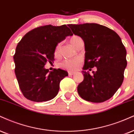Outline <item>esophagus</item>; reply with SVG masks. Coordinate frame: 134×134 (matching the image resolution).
<instances>
[{
  "label": "esophagus",
  "instance_id": "obj_1",
  "mask_svg": "<svg viewBox=\"0 0 134 134\" xmlns=\"http://www.w3.org/2000/svg\"><path fill=\"white\" fill-rule=\"evenodd\" d=\"M68 74L69 75H73L75 74V72H72V71H68Z\"/></svg>",
  "mask_w": 134,
  "mask_h": 134
}]
</instances>
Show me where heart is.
<instances>
[{
    "instance_id": "heart-1",
    "label": "heart",
    "mask_w": 134,
    "mask_h": 134,
    "mask_svg": "<svg viewBox=\"0 0 134 134\" xmlns=\"http://www.w3.org/2000/svg\"><path fill=\"white\" fill-rule=\"evenodd\" d=\"M79 38H80L79 37L76 36V35H74V36H72L70 38V42L71 43V44L74 47L76 46V43ZM60 48L61 43H57V45L55 46L54 49V55L55 57H58L59 55V54H60ZM81 62V59L79 57H76L72 59H66V60H64L62 62L60 63V66L61 67H62V68L67 69V70H75L78 69V67L80 66Z\"/></svg>"
}]
</instances>
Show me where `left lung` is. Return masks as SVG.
Returning a JSON list of instances; mask_svg holds the SVG:
<instances>
[{
  "label": "left lung",
  "instance_id": "left-lung-1",
  "mask_svg": "<svg viewBox=\"0 0 134 134\" xmlns=\"http://www.w3.org/2000/svg\"><path fill=\"white\" fill-rule=\"evenodd\" d=\"M74 34L85 43L83 69L92 70V75L82 71L83 80L77 87L79 96L88 102L107 100L121 86L127 66L126 49L121 38L113 30L94 23L69 24Z\"/></svg>",
  "mask_w": 134,
  "mask_h": 134
}]
</instances>
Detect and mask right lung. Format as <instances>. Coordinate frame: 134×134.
<instances>
[{"label": "right lung", "mask_w": 134, "mask_h": 134, "mask_svg": "<svg viewBox=\"0 0 134 134\" xmlns=\"http://www.w3.org/2000/svg\"><path fill=\"white\" fill-rule=\"evenodd\" d=\"M72 35L66 25H47L27 32L18 43L14 55L15 74L26 99L41 102L57 96L61 80L68 74L60 69L49 72L44 65L47 62H54L57 43Z\"/></svg>", "instance_id": "right-lung-1"}]
</instances>
